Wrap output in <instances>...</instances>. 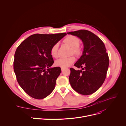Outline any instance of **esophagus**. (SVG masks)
Here are the masks:
<instances>
[{"label":"esophagus","instance_id":"34e87169","mask_svg":"<svg viewBox=\"0 0 126 126\" xmlns=\"http://www.w3.org/2000/svg\"><path fill=\"white\" fill-rule=\"evenodd\" d=\"M61 70L63 71V70H64V68H63V67H61Z\"/></svg>","mask_w":126,"mask_h":126}]
</instances>
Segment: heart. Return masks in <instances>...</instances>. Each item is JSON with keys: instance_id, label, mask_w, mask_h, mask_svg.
Here are the masks:
<instances>
[{"instance_id": "1", "label": "heart", "mask_w": 126, "mask_h": 126, "mask_svg": "<svg viewBox=\"0 0 126 126\" xmlns=\"http://www.w3.org/2000/svg\"><path fill=\"white\" fill-rule=\"evenodd\" d=\"M64 42L68 44L71 47V53H73L77 56L80 55L82 52V49L79 46L80 40L74 36H68L64 40ZM58 44H55L52 46L50 49V55L54 58L58 57ZM76 60L74 56L68 58H61L57 59L55 61V65L57 66L61 67H67L73 64Z\"/></svg>"}]
</instances>
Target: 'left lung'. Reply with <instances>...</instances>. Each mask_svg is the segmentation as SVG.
<instances>
[{"label":"left lung","instance_id":"1","mask_svg":"<svg viewBox=\"0 0 126 126\" xmlns=\"http://www.w3.org/2000/svg\"><path fill=\"white\" fill-rule=\"evenodd\" d=\"M67 34L77 36L84 45L82 55L74 65L84 70L70 68V84L79 94H91L100 88L106 77L109 60L105 46L100 38L87 30Z\"/></svg>","mask_w":126,"mask_h":126}]
</instances>
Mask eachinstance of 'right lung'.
Instances as JSON below:
<instances>
[{"label": "right lung", "instance_id": "1", "mask_svg": "<svg viewBox=\"0 0 126 126\" xmlns=\"http://www.w3.org/2000/svg\"><path fill=\"white\" fill-rule=\"evenodd\" d=\"M66 35L34 34L18 46L14 55V70L19 85L30 96L40 100L54 90L61 70L60 67H50L54 61L50 51Z\"/></svg>", "mask_w": 126, "mask_h": 126}]
</instances>
